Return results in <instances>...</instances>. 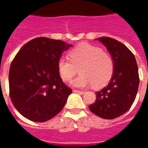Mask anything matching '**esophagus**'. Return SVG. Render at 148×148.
<instances>
[{
  "label": "esophagus",
  "mask_w": 148,
  "mask_h": 148,
  "mask_svg": "<svg viewBox=\"0 0 148 148\" xmlns=\"http://www.w3.org/2000/svg\"><path fill=\"white\" fill-rule=\"evenodd\" d=\"M73 92L76 93H79V94H84V93H85L84 91H80V90H73Z\"/></svg>",
  "instance_id": "34e87169"
}]
</instances>
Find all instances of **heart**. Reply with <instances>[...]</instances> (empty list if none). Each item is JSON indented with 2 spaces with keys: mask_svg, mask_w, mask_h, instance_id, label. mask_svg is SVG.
I'll return each instance as SVG.
<instances>
[{
  "mask_svg": "<svg viewBox=\"0 0 148 148\" xmlns=\"http://www.w3.org/2000/svg\"><path fill=\"white\" fill-rule=\"evenodd\" d=\"M68 55L70 59L60 58L57 62L58 74L65 82L72 80L79 67L81 75L73 82L75 87L85 88L93 84L94 87L100 88L111 79L114 72V58L101 47L81 43L71 50Z\"/></svg>",
  "mask_w": 148,
  "mask_h": 148,
  "instance_id": "b5f03b06",
  "label": "heart"
}]
</instances>
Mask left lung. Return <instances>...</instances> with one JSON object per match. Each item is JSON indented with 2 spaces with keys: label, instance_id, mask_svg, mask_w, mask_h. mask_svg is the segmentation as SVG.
Segmentation results:
<instances>
[{
  "label": "left lung",
  "instance_id": "1",
  "mask_svg": "<svg viewBox=\"0 0 148 148\" xmlns=\"http://www.w3.org/2000/svg\"><path fill=\"white\" fill-rule=\"evenodd\" d=\"M96 39L112 55L115 68L108 86L97 92L96 101L89 109L100 117L114 119L125 113L136 99L140 83L136 60L132 52L116 39L106 36Z\"/></svg>",
  "mask_w": 148,
  "mask_h": 148
}]
</instances>
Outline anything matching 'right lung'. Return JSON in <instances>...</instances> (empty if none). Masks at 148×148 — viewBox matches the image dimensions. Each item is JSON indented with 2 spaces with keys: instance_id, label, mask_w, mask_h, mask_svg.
<instances>
[{
  "instance_id": "obj_1",
  "label": "right lung",
  "mask_w": 148,
  "mask_h": 148,
  "mask_svg": "<svg viewBox=\"0 0 148 148\" xmlns=\"http://www.w3.org/2000/svg\"><path fill=\"white\" fill-rule=\"evenodd\" d=\"M71 44L62 40L38 37L25 43L9 69V94L23 116L44 122L63 109L72 93L58 74L57 62Z\"/></svg>"
}]
</instances>
